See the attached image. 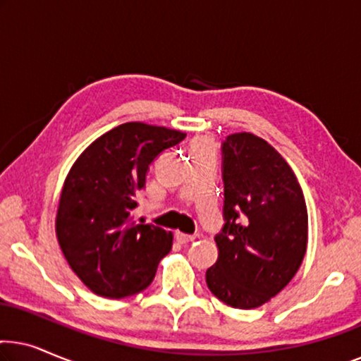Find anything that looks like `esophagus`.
<instances>
[{
	"label": "esophagus",
	"instance_id": "34e87169",
	"mask_svg": "<svg viewBox=\"0 0 361 361\" xmlns=\"http://www.w3.org/2000/svg\"><path fill=\"white\" fill-rule=\"evenodd\" d=\"M176 240L179 241V243L185 245V243H190V241H194L195 240V235H187V233H180V231H177Z\"/></svg>",
	"mask_w": 361,
	"mask_h": 361
}]
</instances>
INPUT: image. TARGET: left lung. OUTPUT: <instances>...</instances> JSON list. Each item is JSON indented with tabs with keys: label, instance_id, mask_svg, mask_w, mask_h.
I'll return each instance as SVG.
<instances>
[{
	"label": "left lung",
	"instance_id": "1",
	"mask_svg": "<svg viewBox=\"0 0 361 361\" xmlns=\"http://www.w3.org/2000/svg\"><path fill=\"white\" fill-rule=\"evenodd\" d=\"M221 177L225 224L205 281L221 302L255 309L298 273L307 250V207L284 157L251 133L221 142Z\"/></svg>",
	"mask_w": 361,
	"mask_h": 361
}]
</instances>
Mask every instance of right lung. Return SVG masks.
<instances>
[{
    "label": "right lung",
    "mask_w": 361,
    "mask_h": 361,
    "mask_svg": "<svg viewBox=\"0 0 361 361\" xmlns=\"http://www.w3.org/2000/svg\"><path fill=\"white\" fill-rule=\"evenodd\" d=\"M185 133L131 121L113 128L82 152L63 182L56 233L67 263L102 298L121 299L152 283L171 251L172 233L135 220L136 194L162 151Z\"/></svg>",
    "instance_id": "right-lung-1"
}]
</instances>
